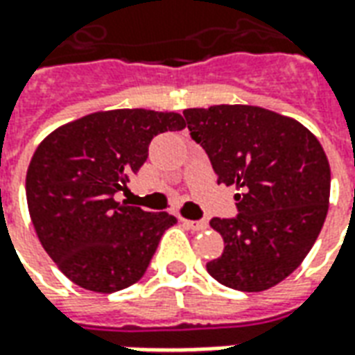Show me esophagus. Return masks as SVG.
<instances>
[{
    "mask_svg": "<svg viewBox=\"0 0 355 355\" xmlns=\"http://www.w3.org/2000/svg\"><path fill=\"white\" fill-rule=\"evenodd\" d=\"M182 223H184L186 226L193 232H203L209 228V224L205 223V220H186V218H182Z\"/></svg>",
    "mask_w": 355,
    "mask_h": 355,
    "instance_id": "obj_1",
    "label": "esophagus"
}]
</instances>
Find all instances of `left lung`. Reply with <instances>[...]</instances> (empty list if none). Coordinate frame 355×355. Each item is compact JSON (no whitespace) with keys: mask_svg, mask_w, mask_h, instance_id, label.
<instances>
[{"mask_svg":"<svg viewBox=\"0 0 355 355\" xmlns=\"http://www.w3.org/2000/svg\"><path fill=\"white\" fill-rule=\"evenodd\" d=\"M218 184L236 186V218H213L223 254L207 272L230 289L259 293L293 274L320 236L331 169L320 140L293 117L247 104L184 110Z\"/></svg>","mask_w":355,"mask_h":355,"instance_id":"8db88e82","label":"left lung"}]
</instances>
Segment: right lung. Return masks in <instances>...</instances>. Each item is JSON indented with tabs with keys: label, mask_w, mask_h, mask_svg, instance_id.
<instances>
[{
	"label": "right lung",
	"mask_w": 355,
	"mask_h": 355,
	"mask_svg": "<svg viewBox=\"0 0 355 355\" xmlns=\"http://www.w3.org/2000/svg\"><path fill=\"white\" fill-rule=\"evenodd\" d=\"M175 112H94L58 127L35 148L26 173L30 218L58 270L83 289L116 293L146 272L169 213L116 201L142 167L155 135L184 129Z\"/></svg>",
	"instance_id": "1"
}]
</instances>
